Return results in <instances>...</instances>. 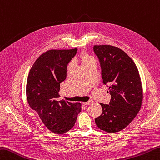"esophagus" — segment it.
<instances>
[{
    "instance_id": "34e87169",
    "label": "esophagus",
    "mask_w": 160,
    "mask_h": 160,
    "mask_svg": "<svg viewBox=\"0 0 160 160\" xmlns=\"http://www.w3.org/2000/svg\"><path fill=\"white\" fill-rule=\"evenodd\" d=\"M92 102H93L92 101H87V102H83V104H84V105H90V104H92Z\"/></svg>"
}]
</instances>
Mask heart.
Listing matches in <instances>:
<instances>
[{
  "mask_svg": "<svg viewBox=\"0 0 160 160\" xmlns=\"http://www.w3.org/2000/svg\"><path fill=\"white\" fill-rule=\"evenodd\" d=\"M80 63L82 64V67H85V66L89 65L92 63H96L95 58L88 53L84 52L82 53L80 56Z\"/></svg>",
  "mask_w": 160,
  "mask_h": 160,
  "instance_id": "1",
  "label": "heart"
}]
</instances>
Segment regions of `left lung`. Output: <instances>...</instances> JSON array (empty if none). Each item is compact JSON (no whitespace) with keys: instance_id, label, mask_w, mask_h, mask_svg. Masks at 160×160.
Returning a JSON list of instances; mask_svg holds the SVG:
<instances>
[{"instance_id":"8db88e82","label":"left lung","mask_w":160,"mask_h":160,"mask_svg":"<svg viewBox=\"0 0 160 160\" xmlns=\"http://www.w3.org/2000/svg\"><path fill=\"white\" fill-rule=\"evenodd\" d=\"M101 68L102 82L109 84L111 100L101 103L102 112L96 126L109 133L127 127L141 108L143 91L139 73L133 60L121 49L109 45L93 46Z\"/></svg>"}]
</instances>
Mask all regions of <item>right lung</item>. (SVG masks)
Listing matches in <instances>:
<instances>
[{
  "mask_svg": "<svg viewBox=\"0 0 160 160\" xmlns=\"http://www.w3.org/2000/svg\"><path fill=\"white\" fill-rule=\"evenodd\" d=\"M77 48L50 50L37 58L28 75L27 100L46 128L62 134L74 126L81 111L80 102L58 101L60 83L67 77V65L77 53Z\"/></svg>",
  "mask_w": 160,
  "mask_h": 160,
  "instance_id": "right-lung-1",
  "label": "right lung"
}]
</instances>
